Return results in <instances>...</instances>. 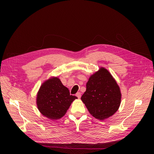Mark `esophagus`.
Returning a JSON list of instances; mask_svg holds the SVG:
<instances>
[{"label":"esophagus","instance_id":"1","mask_svg":"<svg viewBox=\"0 0 154 154\" xmlns=\"http://www.w3.org/2000/svg\"><path fill=\"white\" fill-rule=\"evenodd\" d=\"M75 95L77 97H78L79 99H80V97H81V94H80V92H77Z\"/></svg>","mask_w":154,"mask_h":154}]
</instances>
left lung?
<instances>
[{
	"mask_svg": "<svg viewBox=\"0 0 154 154\" xmlns=\"http://www.w3.org/2000/svg\"><path fill=\"white\" fill-rule=\"evenodd\" d=\"M81 100L93 117L104 120L114 115L119 108L120 88L110 73L101 67L88 79Z\"/></svg>",
	"mask_w": 154,
	"mask_h": 154,
	"instance_id": "left-lung-1",
	"label": "left lung"
}]
</instances>
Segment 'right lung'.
I'll use <instances>...</instances> for the list:
<instances>
[{
	"instance_id": "1",
	"label": "right lung",
	"mask_w": 154,
	"mask_h": 154,
	"mask_svg": "<svg viewBox=\"0 0 154 154\" xmlns=\"http://www.w3.org/2000/svg\"><path fill=\"white\" fill-rule=\"evenodd\" d=\"M77 99L70 95L57 77L47 80L40 86L37 95V106L41 114L51 120L62 117L69 109L72 102Z\"/></svg>"
}]
</instances>
